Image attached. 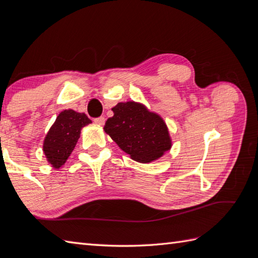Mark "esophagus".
<instances>
[{"instance_id":"esophagus-1","label":"esophagus","mask_w":258,"mask_h":258,"mask_svg":"<svg viewBox=\"0 0 258 258\" xmlns=\"http://www.w3.org/2000/svg\"><path fill=\"white\" fill-rule=\"evenodd\" d=\"M94 123H95L96 125H100V126H102V125L105 124V117H104V116L97 117V118H95V119H94Z\"/></svg>"}]
</instances>
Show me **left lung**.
Masks as SVG:
<instances>
[{
    "label": "left lung",
    "instance_id": "left-lung-1",
    "mask_svg": "<svg viewBox=\"0 0 258 258\" xmlns=\"http://www.w3.org/2000/svg\"><path fill=\"white\" fill-rule=\"evenodd\" d=\"M112 111L114 115L106 120L104 131L132 160L150 163L171 150L172 140L166 123L144 104L120 102Z\"/></svg>",
    "mask_w": 258,
    "mask_h": 258
}]
</instances>
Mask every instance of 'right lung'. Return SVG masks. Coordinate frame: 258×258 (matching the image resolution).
I'll list each match as a JSON object with an SVG mask.
<instances>
[{
  "label": "right lung",
  "mask_w": 258,
  "mask_h": 258,
  "mask_svg": "<svg viewBox=\"0 0 258 258\" xmlns=\"http://www.w3.org/2000/svg\"><path fill=\"white\" fill-rule=\"evenodd\" d=\"M91 123L84 113L73 109H64L58 114L43 142V152L53 168L64 165L78 143L81 130Z\"/></svg>",
  "instance_id": "obj_1"
}]
</instances>
